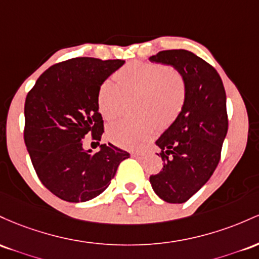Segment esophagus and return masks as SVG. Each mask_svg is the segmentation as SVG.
<instances>
[{
	"label": "esophagus",
	"instance_id": "obj_1",
	"mask_svg": "<svg viewBox=\"0 0 259 259\" xmlns=\"http://www.w3.org/2000/svg\"><path fill=\"white\" fill-rule=\"evenodd\" d=\"M132 155L136 156V158H143V156H145V153H142V152H133Z\"/></svg>",
	"mask_w": 259,
	"mask_h": 259
}]
</instances>
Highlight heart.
<instances>
[{
  "mask_svg": "<svg viewBox=\"0 0 259 259\" xmlns=\"http://www.w3.org/2000/svg\"><path fill=\"white\" fill-rule=\"evenodd\" d=\"M184 75L175 68L147 62H133L121 69L117 82L107 78L98 92L99 111L107 121L121 114L124 97L137 95L135 110L141 116L110 124L107 138L126 149H141L150 142L160 124L175 120L186 100Z\"/></svg>",
  "mask_w": 259,
  "mask_h": 259,
  "instance_id": "obj_1",
  "label": "heart"
}]
</instances>
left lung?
<instances>
[{"label":"left lung","mask_w":259,"mask_h":259,"mask_svg":"<svg viewBox=\"0 0 259 259\" xmlns=\"http://www.w3.org/2000/svg\"><path fill=\"white\" fill-rule=\"evenodd\" d=\"M149 60L176 68L187 88L181 112L155 142L164 167L149 179L162 200L185 203L219 164L229 126L225 89L217 69L191 51L165 50Z\"/></svg>","instance_id":"1"}]
</instances>
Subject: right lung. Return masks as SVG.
<instances>
[{"label": "right lung", "mask_w": 259, "mask_h": 259, "mask_svg": "<svg viewBox=\"0 0 259 259\" xmlns=\"http://www.w3.org/2000/svg\"><path fill=\"white\" fill-rule=\"evenodd\" d=\"M123 60L75 57L46 69L28 93L24 142L41 184L67 202L95 198L106 190L118 165L130 158L112 144L98 153L83 148L84 138L99 141L104 121L98 106L101 83Z\"/></svg>", "instance_id": "add662e5"}]
</instances>
